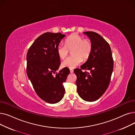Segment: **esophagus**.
Listing matches in <instances>:
<instances>
[{
    "mask_svg": "<svg viewBox=\"0 0 135 135\" xmlns=\"http://www.w3.org/2000/svg\"><path fill=\"white\" fill-rule=\"evenodd\" d=\"M73 72H74L73 69H72V68H70V72L71 73H73Z\"/></svg>",
    "mask_w": 135,
    "mask_h": 135,
    "instance_id": "esophagus-1",
    "label": "esophagus"
}]
</instances>
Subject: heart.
I'll use <instances>...</instances> for the list:
<instances>
[{
  "label": "heart",
  "mask_w": 135,
  "mask_h": 135,
  "mask_svg": "<svg viewBox=\"0 0 135 135\" xmlns=\"http://www.w3.org/2000/svg\"><path fill=\"white\" fill-rule=\"evenodd\" d=\"M72 50L73 55L64 61L62 66L69 68H75L83 61L89 59L93 51V44L90 40L84 39L81 35L73 34L65 41V45L59 44L57 47V53L61 59H65Z\"/></svg>",
  "instance_id": "obj_1"
}]
</instances>
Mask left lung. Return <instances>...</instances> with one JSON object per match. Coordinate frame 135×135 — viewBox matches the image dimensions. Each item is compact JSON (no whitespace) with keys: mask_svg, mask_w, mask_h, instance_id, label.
Here are the masks:
<instances>
[{"mask_svg":"<svg viewBox=\"0 0 135 135\" xmlns=\"http://www.w3.org/2000/svg\"><path fill=\"white\" fill-rule=\"evenodd\" d=\"M90 38L93 51L87 61L75 69L77 92L83 100L93 102L100 98L107 89L113 70V59L110 47L99 34L94 32L83 33ZM82 70L90 72H83Z\"/></svg>","mask_w":135,"mask_h":135,"instance_id":"1","label":"left lung"}]
</instances>
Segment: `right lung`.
<instances>
[{
    "label": "right lung",
    "mask_w": 135,
    "mask_h": 135,
    "mask_svg": "<svg viewBox=\"0 0 135 135\" xmlns=\"http://www.w3.org/2000/svg\"><path fill=\"white\" fill-rule=\"evenodd\" d=\"M66 35L46 32L37 38L27 54V73L38 96L47 103L60 102L65 89L63 83L70 73L68 68L53 74L60 66L57 47Z\"/></svg>",
    "instance_id": "right-lung-1"
}]
</instances>
